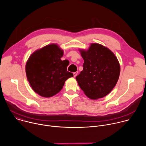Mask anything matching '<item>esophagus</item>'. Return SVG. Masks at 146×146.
<instances>
[{"label": "esophagus", "instance_id": "1", "mask_svg": "<svg viewBox=\"0 0 146 146\" xmlns=\"http://www.w3.org/2000/svg\"><path fill=\"white\" fill-rule=\"evenodd\" d=\"M77 74H78V72H74V73H73L74 77H76V76H77Z\"/></svg>", "mask_w": 146, "mask_h": 146}]
</instances>
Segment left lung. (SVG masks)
I'll use <instances>...</instances> for the list:
<instances>
[{"label": "left lung", "instance_id": "obj_1", "mask_svg": "<svg viewBox=\"0 0 146 146\" xmlns=\"http://www.w3.org/2000/svg\"><path fill=\"white\" fill-rule=\"evenodd\" d=\"M80 51L84 62L82 71L76 77L78 86L90 99L106 96L119 76L120 66L117 57L109 48L98 43L91 44L87 51Z\"/></svg>", "mask_w": 146, "mask_h": 146}]
</instances>
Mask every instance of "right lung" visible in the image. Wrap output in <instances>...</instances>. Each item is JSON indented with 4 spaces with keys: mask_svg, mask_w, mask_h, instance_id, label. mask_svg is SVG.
Listing matches in <instances>:
<instances>
[{
    "mask_svg": "<svg viewBox=\"0 0 146 146\" xmlns=\"http://www.w3.org/2000/svg\"><path fill=\"white\" fill-rule=\"evenodd\" d=\"M64 51L51 44L34 52L26 64V74L30 86L39 95L49 98L60 91L65 81L73 76L67 70Z\"/></svg>",
    "mask_w": 146,
    "mask_h": 146,
    "instance_id": "1",
    "label": "right lung"
}]
</instances>
